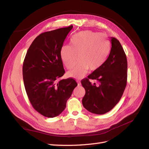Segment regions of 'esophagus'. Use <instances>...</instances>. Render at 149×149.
Masks as SVG:
<instances>
[{
    "label": "esophagus",
    "instance_id": "1",
    "mask_svg": "<svg viewBox=\"0 0 149 149\" xmlns=\"http://www.w3.org/2000/svg\"><path fill=\"white\" fill-rule=\"evenodd\" d=\"M77 83H78V86H81V83H80L79 81H77Z\"/></svg>",
    "mask_w": 149,
    "mask_h": 149
}]
</instances>
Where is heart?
Instances as JSON below:
<instances>
[{"instance_id": "heart-1", "label": "heart", "mask_w": 149, "mask_h": 149, "mask_svg": "<svg viewBox=\"0 0 149 149\" xmlns=\"http://www.w3.org/2000/svg\"><path fill=\"white\" fill-rule=\"evenodd\" d=\"M70 45H63L60 49L61 60L67 69H73L68 73L70 77H83L89 69L96 70L104 64L110 50L109 41L100 33L92 31H83L70 39Z\"/></svg>"}]
</instances>
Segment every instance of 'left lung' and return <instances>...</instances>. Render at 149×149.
Returning <instances> with one entry per match:
<instances>
[{"label": "left lung", "mask_w": 149, "mask_h": 149, "mask_svg": "<svg viewBox=\"0 0 149 149\" xmlns=\"http://www.w3.org/2000/svg\"><path fill=\"white\" fill-rule=\"evenodd\" d=\"M109 55L104 64L82 79L85 89L82 103L88 111L104 114L110 111L119 102L127 84V61L119 41L111 37ZM89 79H96L98 84H92Z\"/></svg>", "instance_id": "1"}]
</instances>
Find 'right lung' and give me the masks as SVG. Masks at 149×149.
<instances>
[{
	"label": "right lung",
	"instance_id": "right-lung-1",
	"mask_svg": "<svg viewBox=\"0 0 149 149\" xmlns=\"http://www.w3.org/2000/svg\"><path fill=\"white\" fill-rule=\"evenodd\" d=\"M73 25L39 35L24 61L23 79L29 100L40 114L52 118L66 107L77 83L71 78L58 80L65 73L60 49Z\"/></svg>",
	"mask_w": 149,
	"mask_h": 149
}]
</instances>
